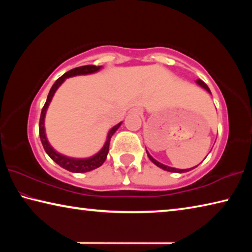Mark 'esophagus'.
Segmentation results:
<instances>
[{
	"instance_id": "obj_1",
	"label": "esophagus",
	"mask_w": 252,
	"mask_h": 252,
	"mask_svg": "<svg viewBox=\"0 0 252 252\" xmlns=\"http://www.w3.org/2000/svg\"><path fill=\"white\" fill-rule=\"evenodd\" d=\"M134 111H135L136 113H141V110H140V109H135Z\"/></svg>"
}]
</instances>
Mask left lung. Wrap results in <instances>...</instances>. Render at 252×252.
<instances>
[{"label":"left lung","instance_id":"1","mask_svg":"<svg viewBox=\"0 0 252 252\" xmlns=\"http://www.w3.org/2000/svg\"><path fill=\"white\" fill-rule=\"evenodd\" d=\"M197 83L200 85V87H202L203 89H206V90L209 92V93H211L210 92V89L208 88V85L203 82L202 80H197ZM147 155H148V157H149V159H150L153 163H155L157 167H159V168H161V169H163V170H165V171H169V172H177V173H182V172H187V171H190L191 169H185V170H181V169H176V168H171V167H168V165H164V164H162V163H160L159 161H157L156 159H153V158L149 155V152L147 151ZM193 169V168H192Z\"/></svg>","mask_w":252,"mask_h":252}]
</instances>
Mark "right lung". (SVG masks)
<instances>
[{
    "instance_id": "1",
    "label": "right lung",
    "mask_w": 252,
    "mask_h": 252,
    "mask_svg": "<svg viewBox=\"0 0 252 252\" xmlns=\"http://www.w3.org/2000/svg\"><path fill=\"white\" fill-rule=\"evenodd\" d=\"M101 69V66H95V65H84V66H79L75 67V69H72L71 71L66 72V73L63 74L62 76L55 81V83L52 85L51 90L49 92L48 99H46L45 104L42 109L41 112V118H40V125H39V132H40V139L41 142L43 144V148L45 152L48 153L49 157L52 159L55 163H58L60 167H62L63 169L67 170V171L71 172H75V173H82V172H88L91 171V170H94L96 168H99L100 165L103 164V162L106 159V156H108L109 152V146H110V140L112 138V135L114 134L119 127L121 126V122L118 123L116 126H113L112 129L109 131L108 133V138H106V141L104 143L103 148L101 150L91 158H88V159H74V158H69L61 155L54 150V149L51 147V144L49 143L48 139H46L45 135V130H44V118H45V113L46 110H48V106L50 104L51 100L54 95L55 91L58 90V88L61 85L63 82H64L65 79L70 78V76H74V75H80V74H90V73H94V72L99 71Z\"/></svg>"
}]
</instances>
